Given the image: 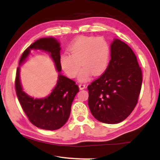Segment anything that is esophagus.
<instances>
[{
  "mask_svg": "<svg viewBox=\"0 0 160 160\" xmlns=\"http://www.w3.org/2000/svg\"><path fill=\"white\" fill-rule=\"evenodd\" d=\"M78 87H79V89L82 90V89H84L86 88V85L84 84H80L79 85H78Z\"/></svg>",
  "mask_w": 160,
  "mask_h": 160,
  "instance_id": "obj_1",
  "label": "esophagus"
}]
</instances>
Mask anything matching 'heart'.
Wrapping results in <instances>:
<instances>
[{
    "label": "heart",
    "instance_id": "b5f03b06",
    "mask_svg": "<svg viewBox=\"0 0 160 160\" xmlns=\"http://www.w3.org/2000/svg\"><path fill=\"white\" fill-rule=\"evenodd\" d=\"M71 54L64 52L60 56L62 69L71 78L78 76L81 82L88 81L92 74L99 76L104 73L110 60L111 50L108 43L102 38L83 36L72 43L68 48Z\"/></svg>",
    "mask_w": 160,
    "mask_h": 160
}]
</instances>
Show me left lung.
<instances>
[{"label":"left lung","instance_id":"1","mask_svg":"<svg viewBox=\"0 0 160 160\" xmlns=\"http://www.w3.org/2000/svg\"><path fill=\"white\" fill-rule=\"evenodd\" d=\"M111 60L104 73L87 87L88 105L93 117L106 124H117L132 113L138 102L142 72L128 44L114 38Z\"/></svg>","mask_w":160,"mask_h":160}]
</instances>
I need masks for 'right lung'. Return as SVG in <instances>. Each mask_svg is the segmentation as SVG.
Instances as JSON below:
<instances>
[{"instance_id":"right-lung-1","label":"right lung","mask_w":160,"mask_h":160,"mask_svg":"<svg viewBox=\"0 0 160 160\" xmlns=\"http://www.w3.org/2000/svg\"><path fill=\"white\" fill-rule=\"evenodd\" d=\"M60 44L52 37L41 38L32 43L22 54L17 68L15 87L22 108L28 119L37 128L47 130H58L66 123L71 113V105L78 91L75 82L60 73ZM31 50L47 52L53 60L58 72V82L52 92L45 98H34L23 90L19 72L21 65L29 55Z\"/></svg>"}]
</instances>
